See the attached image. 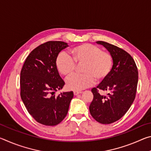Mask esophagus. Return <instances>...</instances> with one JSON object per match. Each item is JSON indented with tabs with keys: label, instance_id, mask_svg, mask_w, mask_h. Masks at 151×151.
Here are the masks:
<instances>
[{
	"label": "esophagus",
	"instance_id": "34e87169",
	"mask_svg": "<svg viewBox=\"0 0 151 151\" xmlns=\"http://www.w3.org/2000/svg\"><path fill=\"white\" fill-rule=\"evenodd\" d=\"M81 93H82L81 91H74V94H75V96L76 95H78V94H81Z\"/></svg>",
	"mask_w": 151,
	"mask_h": 151
}]
</instances>
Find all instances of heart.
Wrapping results in <instances>:
<instances>
[{
  "instance_id": "1",
  "label": "heart",
  "mask_w": 151,
  "mask_h": 151,
  "mask_svg": "<svg viewBox=\"0 0 151 151\" xmlns=\"http://www.w3.org/2000/svg\"><path fill=\"white\" fill-rule=\"evenodd\" d=\"M70 56L60 52L56 58V67L61 75L68 76L75 69L76 64L83 63V74H75L66 80L70 90H83L97 81H103L109 75L113 65L111 54L103 52L101 48L91 44H82L69 50Z\"/></svg>"
}]
</instances>
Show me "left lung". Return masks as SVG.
Returning <instances> with one entry per match:
<instances>
[{
	"label": "left lung",
	"instance_id": "left-lung-1",
	"mask_svg": "<svg viewBox=\"0 0 151 151\" xmlns=\"http://www.w3.org/2000/svg\"><path fill=\"white\" fill-rule=\"evenodd\" d=\"M111 55L112 70L106 79L91 91L93 100L89 106L91 116L101 124H111L123 116L132 105L136 95L138 70L133 58L126 51L104 41H97ZM99 89L109 91L101 96Z\"/></svg>",
	"mask_w": 151,
	"mask_h": 151
}]
</instances>
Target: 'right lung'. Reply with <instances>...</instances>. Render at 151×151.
Here are the masks:
<instances>
[{"instance_id":"1","label":"right lung","mask_w":151,"mask_h":151,"mask_svg":"<svg viewBox=\"0 0 151 151\" xmlns=\"http://www.w3.org/2000/svg\"><path fill=\"white\" fill-rule=\"evenodd\" d=\"M67 47V43L62 41L40 45L28 56L20 72L22 101L30 115L47 126H55L65 118L74 96L73 91L50 96L65 85L55 61L60 51Z\"/></svg>"}]
</instances>
